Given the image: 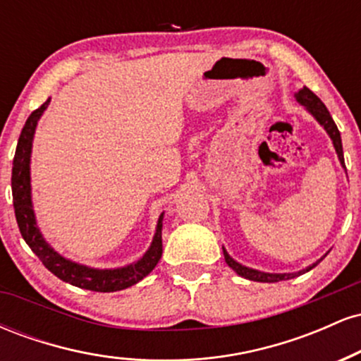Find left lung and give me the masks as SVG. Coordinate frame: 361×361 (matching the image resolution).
I'll list each match as a JSON object with an SVG mask.
<instances>
[{"mask_svg": "<svg viewBox=\"0 0 361 361\" xmlns=\"http://www.w3.org/2000/svg\"><path fill=\"white\" fill-rule=\"evenodd\" d=\"M297 100H299V103H302V105H304L305 109H307L310 114H312L314 117L317 118V122L326 128V132H327V134H329V137L333 139L334 147H336L339 161H341V164H343V166H345V157H343L341 134H339L336 123H334L333 117H331V114H329V111H327L324 103L319 100L316 94H314L312 91L307 88V86H304V88H302L299 93H297ZM224 258H226V263L229 264V267L233 268V270L238 273V275H241V276H244V279L252 280V281H263V283H275V281L295 279V276L302 275V273L312 270V268L317 267V263H319V261H317V263H314L312 267L305 268V270H302L299 273H285V275H276V273H261V271L251 270V268L243 267V264H239L238 261H234L233 258H231V256L227 255L226 250H224Z\"/></svg>", "mask_w": 361, "mask_h": 361, "instance_id": "1", "label": "left lung"}]
</instances>
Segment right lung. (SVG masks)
I'll return each instance as SVG.
<instances>
[{
	"mask_svg": "<svg viewBox=\"0 0 361 361\" xmlns=\"http://www.w3.org/2000/svg\"><path fill=\"white\" fill-rule=\"evenodd\" d=\"M49 102H51V98L44 105H40L39 109L32 111L30 117L27 118L22 128V134H20L18 144H16L13 157L11 192H13L15 217L16 222H18L22 238L30 246V250L39 256V259L42 261V264L49 271L54 273L62 281L74 285V287L93 290V292H117V290L132 287V285H135L154 270L157 261L161 259V255H163V239H161L163 214H161L159 222H157L156 235L152 239L149 251L137 263L126 268H118V270H93V268L81 267V264L62 258L44 241L42 234L37 227L30 200V152L37 122H39L44 110L47 109Z\"/></svg>",
	"mask_w": 361,
	"mask_h": 361,
	"instance_id": "obj_1",
	"label": "right lung"
}]
</instances>
